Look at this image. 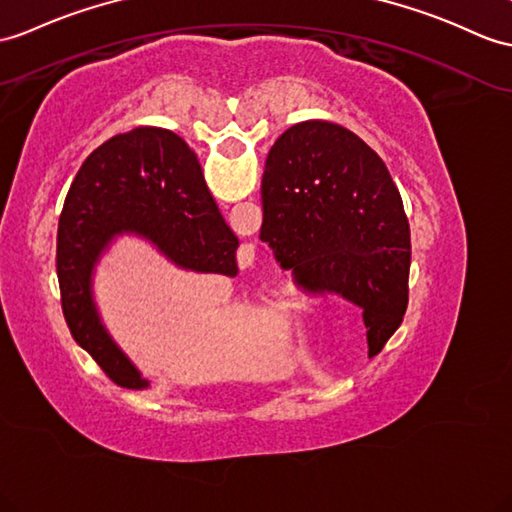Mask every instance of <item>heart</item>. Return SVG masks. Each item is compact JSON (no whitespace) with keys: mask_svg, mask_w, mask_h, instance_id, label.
I'll use <instances>...</instances> for the list:
<instances>
[{"mask_svg":"<svg viewBox=\"0 0 512 512\" xmlns=\"http://www.w3.org/2000/svg\"><path fill=\"white\" fill-rule=\"evenodd\" d=\"M319 306H321L319 295H299L293 299L289 310L295 317H308V315H313Z\"/></svg>","mask_w":512,"mask_h":512,"instance_id":"1","label":"heart"}]
</instances>
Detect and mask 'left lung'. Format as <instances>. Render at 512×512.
<instances>
[{
    "mask_svg": "<svg viewBox=\"0 0 512 512\" xmlns=\"http://www.w3.org/2000/svg\"><path fill=\"white\" fill-rule=\"evenodd\" d=\"M260 193V241L306 284L363 308L380 352L404 319L410 271L408 219L380 156L339 123H295L269 149Z\"/></svg>",
    "mask_w": 512,
    "mask_h": 512,
    "instance_id": "left-lung-1",
    "label": "left lung"
}]
</instances>
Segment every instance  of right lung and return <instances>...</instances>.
<instances>
[{
	"label": "right lung",
	"instance_id": "add662e5",
	"mask_svg": "<svg viewBox=\"0 0 512 512\" xmlns=\"http://www.w3.org/2000/svg\"><path fill=\"white\" fill-rule=\"evenodd\" d=\"M123 236L149 243L182 271L239 273V239L176 132L139 126L99 145L73 180L58 223L60 299L73 339L112 382L143 391L152 382L112 339L93 289L97 265Z\"/></svg>",
	"mask_w": 512,
	"mask_h": 512
}]
</instances>
